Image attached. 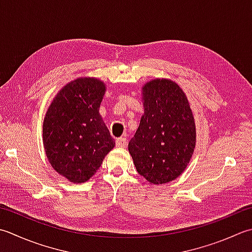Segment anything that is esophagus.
Returning a JSON list of instances; mask_svg holds the SVG:
<instances>
[{"mask_svg": "<svg viewBox=\"0 0 252 252\" xmlns=\"http://www.w3.org/2000/svg\"><path fill=\"white\" fill-rule=\"evenodd\" d=\"M126 143H127V141L126 137H120V139H118L116 141V145H117V147H126Z\"/></svg>", "mask_w": 252, "mask_h": 252, "instance_id": "obj_1", "label": "esophagus"}]
</instances>
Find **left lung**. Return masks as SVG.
<instances>
[{"label":"left lung","mask_w":252,"mask_h":252,"mask_svg":"<svg viewBox=\"0 0 252 252\" xmlns=\"http://www.w3.org/2000/svg\"><path fill=\"white\" fill-rule=\"evenodd\" d=\"M144 115L129 152L137 172L153 185L175 180L185 171L195 147L192 110L178 84L156 78L142 87Z\"/></svg>","instance_id":"obj_1"}]
</instances>
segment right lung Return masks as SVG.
<instances>
[{"label": "right lung", "mask_w": 252, "mask_h": 252, "mask_svg": "<svg viewBox=\"0 0 252 252\" xmlns=\"http://www.w3.org/2000/svg\"><path fill=\"white\" fill-rule=\"evenodd\" d=\"M105 93L102 81L76 78L58 93L44 117L42 141L48 160L74 184L91 179L115 147L99 115Z\"/></svg>", "instance_id": "1"}]
</instances>
